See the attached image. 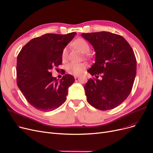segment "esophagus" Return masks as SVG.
I'll return each instance as SVG.
<instances>
[{
	"label": "esophagus",
	"instance_id": "1",
	"mask_svg": "<svg viewBox=\"0 0 153 153\" xmlns=\"http://www.w3.org/2000/svg\"><path fill=\"white\" fill-rule=\"evenodd\" d=\"M78 77V76H75V75L74 76V78H77Z\"/></svg>",
	"mask_w": 153,
	"mask_h": 153
}]
</instances>
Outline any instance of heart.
<instances>
[{"instance_id":"obj_1","label":"heart","mask_w":153,"mask_h":153,"mask_svg":"<svg viewBox=\"0 0 153 153\" xmlns=\"http://www.w3.org/2000/svg\"><path fill=\"white\" fill-rule=\"evenodd\" d=\"M74 45L79 51L83 53H88L90 51V46L88 42L82 38H78L73 42ZM68 56V47H65L62 51V58L63 62L66 59ZM87 68L86 64L83 63H74L71 62L66 66V70L69 74L78 76L84 72Z\"/></svg>"}]
</instances>
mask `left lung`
Instances as JSON below:
<instances>
[{"mask_svg":"<svg viewBox=\"0 0 153 153\" xmlns=\"http://www.w3.org/2000/svg\"><path fill=\"white\" fill-rule=\"evenodd\" d=\"M92 45L95 63L87 71L97 78L89 79L84 89L87 102L94 107L107 111L123 103L130 94L136 75L135 54L120 35L102 31L82 33Z\"/></svg>","mask_w":153,"mask_h":153,"instance_id":"obj_1","label":"left lung"}]
</instances>
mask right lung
Wrapping results in <instances>:
<instances>
[{"label":"right lung","instance_id":"add662e5","mask_svg":"<svg viewBox=\"0 0 153 153\" xmlns=\"http://www.w3.org/2000/svg\"><path fill=\"white\" fill-rule=\"evenodd\" d=\"M76 34H45L29 41L18 54L17 86L36 109L51 111L66 101L68 88L75 78L67 74L58 81L50 70L62 63L63 49Z\"/></svg>","mask_w":153,"mask_h":153}]
</instances>
